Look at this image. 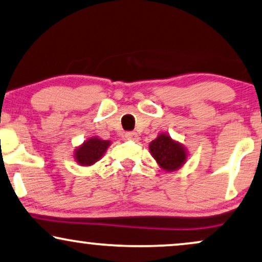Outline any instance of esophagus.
Returning a JSON list of instances; mask_svg holds the SVG:
<instances>
[{"instance_id":"obj_1","label":"esophagus","mask_w":262,"mask_h":262,"mask_svg":"<svg viewBox=\"0 0 262 262\" xmlns=\"http://www.w3.org/2000/svg\"><path fill=\"white\" fill-rule=\"evenodd\" d=\"M125 139H127V140H135V139H137V133H135V132H127V133H125Z\"/></svg>"}]
</instances>
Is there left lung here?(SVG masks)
<instances>
[{
    "label": "left lung",
    "mask_w": 262,
    "mask_h": 262,
    "mask_svg": "<svg viewBox=\"0 0 262 262\" xmlns=\"http://www.w3.org/2000/svg\"><path fill=\"white\" fill-rule=\"evenodd\" d=\"M152 157L157 161L162 169L174 171L179 169L186 161V150L181 144L174 141L169 135L160 134L150 144Z\"/></svg>",
    "instance_id": "left-lung-1"
}]
</instances>
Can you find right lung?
Returning <instances> with one entry per match:
<instances>
[{"label": "right lung", "instance_id": "obj_1", "mask_svg": "<svg viewBox=\"0 0 262 262\" xmlns=\"http://www.w3.org/2000/svg\"><path fill=\"white\" fill-rule=\"evenodd\" d=\"M108 146H110V141L108 140L91 138L75 151V160L78 164L84 165V167L92 165L100 160Z\"/></svg>", "mask_w": 262, "mask_h": 262}]
</instances>
